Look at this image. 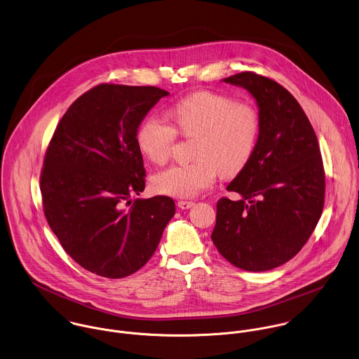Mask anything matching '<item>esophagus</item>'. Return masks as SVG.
Returning a JSON list of instances; mask_svg holds the SVG:
<instances>
[{
    "instance_id": "1",
    "label": "esophagus",
    "mask_w": 359,
    "mask_h": 359,
    "mask_svg": "<svg viewBox=\"0 0 359 359\" xmlns=\"http://www.w3.org/2000/svg\"><path fill=\"white\" fill-rule=\"evenodd\" d=\"M177 205L180 210H190L194 207V203L193 201H179Z\"/></svg>"
}]
</instances>
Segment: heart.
Segmentation results:
<instances>
[{
    "label": "heart",
    "mask_w": 359,
    "mask_h": 359,
    "mask_svg": "<svg viewBox=\"0 0 359 359\" xmlns=\"http://www.w3.org/2000/svg\"><path fill=\"white\" fill-rule=\"evenodd\" d=\"M176 129L189 137L198 136L196 162L176 163L152 177L155 191L176 198H191L223 176L241 172L255 151L261 130V118L255 105L237 102L233 97L196 91L170 109ZM176 129L163 119L151 115L137 130V145L154 163H165L176 140Z\"/></svg>",
    "instance_id": "b5f03b06"
}]
</instances>
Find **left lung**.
<instances>
[{
    "instance_id": "1",
    "label": "left lung",
    "mask_w": 359,
    "mask_h": 359,
    "mask_svg": "<svg viewBox=\"0 0 359 359\" xmlns=\"http://www.w3.org/2000/svg\"><path fill=\"white\" fill-rule=\"evenodd\" d=\"M222 81L252 95L261 130L252 158L227 186L241 200L217 201L211 238L231 265L264 272L291 259L322 215V155L305 112L279 83L252 72Z\"/></svg>"
}]
</instances>
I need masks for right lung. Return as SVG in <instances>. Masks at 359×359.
Returning <instances> with one entry per match:
<instances>
[{"label":"right lung","instance_id":"obj_1","mask_svg":"<svg viewBox=\"0 0 359 359\" xmlns=\"http://www.w3.org/2000/svg\"><path fill=\"white\" fill-rule=\"evenodd\" d=\"M168 95L152 86L100 84L69 107L47 148L40 179L47 222L73 259L98 276L143 268L175 215L170 197L132 200L145 187L137 130Z\"/></svg>","mask_w":359,"mask_h":359}]
</instances>
